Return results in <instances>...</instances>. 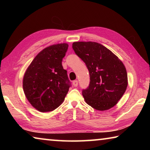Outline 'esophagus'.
<instances>
[{
  "instance_id": "34e87169",
  "label": "esophagus",
  "mask_w": 150,
  "mask_h": 150,
  "mask_svg": "<svg viewBox=\"0 0 150 150\" xmlns=\"http://www.w3.org/2000/svg\"><path fill=\"white\" fill-rule=\"evenodd\" d=\"M73 86H74V87H77V85H78V81H77V80L73 81Z\"/></svg>"
}]
</instances>
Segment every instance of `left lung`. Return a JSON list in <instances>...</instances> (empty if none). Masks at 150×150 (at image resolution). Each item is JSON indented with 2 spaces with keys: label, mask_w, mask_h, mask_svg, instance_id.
Returning <instances> with one entry per match:
<instances>
[{
  "label": "left lung",
  "mask_w": 150,
  "mask_h": 150,
  "mask_svg": "<svg viewBox=\"0 0 150 150\" xmlns=\"http://www.w3.org/2000/svg\"><path fill=\"white\" fill-rule=\"evenodd\" d=\"M72 47L89 71V86L82 92L85 102L100 111L112 108L128 86V75L123 63L98 43L76 42Z\"/></svg>",
  "instance_id": "left-lung-1"
}]
</instances>
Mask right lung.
<instances>
[{"label": "right lung", "instance_id": "1", "mask_svg": "<svg viewBox=\"0 0 150 150\" xmlns=\"http://www.w3.org/2000/svg\"><path fill=\"white\" fill-rule=\"evenodd\" d=\"M69 45H50L42 50L24 73L23 89L33 107L42 112H51L61 105L70 87L62 59Z\"/></svg>", "mask_w": 150, "mask_h": 150}]
</instances>
